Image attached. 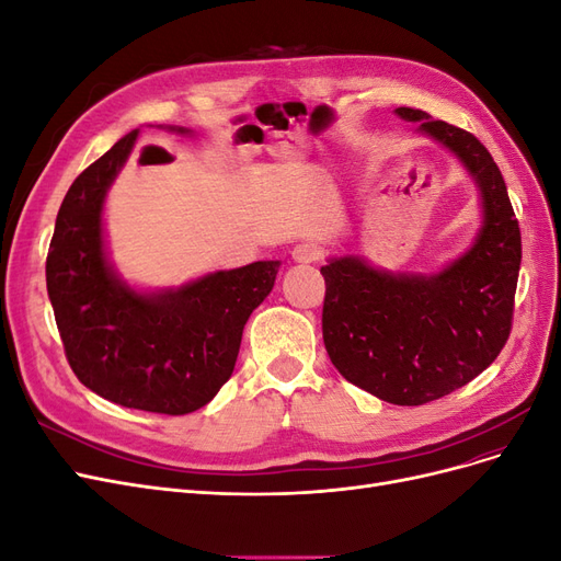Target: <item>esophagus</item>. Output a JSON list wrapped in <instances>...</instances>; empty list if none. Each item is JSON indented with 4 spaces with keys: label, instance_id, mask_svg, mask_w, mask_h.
Segmentation results:
<instances>
[{
    "label": "esophagus",
    "instance_id": "esophagus-1",
    "mask_svg": "<svg viewBox=\"0 0 561 561\" xmlns=\"http://www.w3.org/2000/svg\"><path fill=\"white\" fill-rule=\"evenodd\" d=\"M293 260L297 264H313L320 260V250L311 243H299L293 248Z\"/></svg>",
    "mask_w": 561,
    "mask_h": 561
}]
</instances>
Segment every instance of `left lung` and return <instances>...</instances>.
Wrapping results in <instances>:
<instances>
[{
  "label": "left lung",
  "instance_id": "obj_1",
  "mask_svg": "<svg viewBox=\"0 0 561 561\" xmlns=\"http://www.w3.org/2000/svg\"><path fill=\"white\" fill-rule=\"evenodd\" d=\"M404 122L449 149L478 184L482 225L437 274H393L358 254L332 257L322 339L346 381L393 404H426L496 360L513 325L522 236L499 165L472 133L398 107Z\"/></svg>",
  "mask_w": 561,
  "mask_h": 561
}]
</instances>
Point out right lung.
<instances>
[{"label":"right lung","mask_w":561,"mask_h":561,"mask_svg":"<svg viewBox=\"0 0 561 561\" xmlns=\"http://www.w3.org/2000/svg\"><path fill=\"white\" fill-rule=\"evenodd\" d=\"M138 133L124 135L65 194L46 290L67 363L83 386L130 410L180 416L201 410L229 381L245 322L274 290L280 262L213 271L154 293L130 287L107 260L103 210Z\"/></svg>","instance_id":"right-lung-1"}]
</instances>
